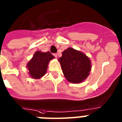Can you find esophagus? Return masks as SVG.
<instances>
[{"label": "esophagus", "instance_id": "obj_1", "mask_svg": "<svg viewBox=\"0 0 122 122\" xmlns=\"http://www.w3.org/2000/svg\"><path fill=\"white\" fill-rule=\"evenodd\" d=\"M53 55L55 56V58H57V56H58V55H57V54L56 53H55V54H53Z\"/></svg>", "mask_w": 122, "mask_h": 122}]
</instances>
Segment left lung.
I'll return each mask as SVG.
<instances>
[{
    "label": "left lung",
    "instance_id": "left-lung-1",
    "mask_svg": "<svg viewBox=\"0 0 122 122\" xmlns=\"http://www.w3.org/2000/svg\"><path fill=\"white\" fill-rule=\"evenodd\" d=\"M58 61L67 81L72 83H81L89 75L91 60L84 53L68 48L62 53Z\"/></svg>",
    "mask_w": 122,
    "mask_h": 122
}]
</instances>
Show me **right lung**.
<instances>
[{"label":"right lung","mask_w":122,"mask_h":122,"mask_svg":"<svg viewBox=\"0 0 122 122\" xmlns=\"http://www.w3.org/2000/svg\"><path fill=\"white\" fill-rule=\"evenodd\" d=\"M50 51L43 53L40 51H36L33 58L26 64L29 72L28 74L31 78L35 79H40L46 74L50 60L54 59Z\"/></svg>","instance_id":"obj_1"}]
</instances>
